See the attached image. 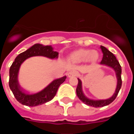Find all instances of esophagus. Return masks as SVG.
Returning a JSON list of instances; mask_svg holds the SVG:
<instances>
[{"label":"esophagus","instance_id":"esophagus-1","mask_svg":"<svg viewBox=\"0 0 134 134\" xmlns=\"http://www.w3.org/2000/svg\"><path fill=\"white\" fill-rule=\"evenodd\" d=\"M77 75H78V72L74 70L71 71V72H68V76L69 78H72V77H74V76H76Z\"/></svg>","mask_w":134,"mask_h":134}]
</instances>
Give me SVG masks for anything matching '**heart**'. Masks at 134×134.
<instances>
[{"instance_id":"1","label":"heart","mask_w":134,"mask_h":134,"mask_svg":"<svg viewBox=\"0 0 134 134\" xmlns=\"http://www.w3.org/2000/svg\"><path fill=\"white\" fill-rule=\"evenodd\" d=\"M99 54L97 51L91 50L86 48H79L74 50L68 56V60L73 63L86 62L87 63L94 64L98 61Z\"/></svg>"}]
</instances>
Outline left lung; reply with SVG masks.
Instances as JSON below:
<instances>
[{
	"label": "left lung",
	"instance_id": "left-lung-1",
	"mask_svg": "<svg viewBox=\"0 0 134 134\" xmlns=\"http://www.w3.org/2000/svg\"><path fill=\"white\" fill-rule=\"evenodd\" d=\"M100 49H101V51L103 54V59L100 64L112 68L115 72L116 78H117L118 81H117L115 91L112 95V97L107 99L94 100V99H91L86 97V96L84 94L83 91H82V81L80 80V79H78L79 83H78V86L76 87V94H77L78 97L85 104L94 107H102L111 103L117 97L119 90L121 87V84H122V81H121V67L119 64V62L116 59V57L115 56L113 53H111L104 46H100Z\"/></svg>",
	"mask_w": 134,
	"mask_h": 134
}]
</instances>
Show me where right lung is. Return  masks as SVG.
I'll return each instance as SVG.
<instances>
[{
	"label": "right lung",
	"mask_w": 134,
	"mask_h": 134,
	"mask_svg": "<svg viewBox=\"0 0 134 134\" xmlns=\"http://www.w3.org/2000/svg\"><path fill=\"white\" fill-rule=\"evenodd\" d=\"M33 56H44L49 59H57L58 58V52L54 51L52 46H43L40 43H36L19 54L12 64L9 70V87L16 100L22 105L29 107L42 105L52 100L55 97L59 86L66 79V76H64L54 80L46 88L34 94H29L21 90L18 82L20 67L24 61Z\"/></svg>",
	"instance_id": "1"
}]
</instances>
